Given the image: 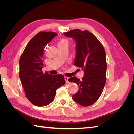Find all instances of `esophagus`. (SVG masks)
Segmentation results:
<instances>
[{
	"instance_id": "esophagus-1",
	"label": "esophagus",
	"mask_w": 134,
	"mask_h": 134,
	"mask_svg": "<svg viewBox=\"0 0 134 134\" xmlns=\"http://www.w3.org/2000/svg\"><path fill=\"white\" fill-rule=\"evenodd\" d=\"M65 82H66V83H69V80H68V79H69V78L68 77H66V76H65Z\"/></svg>"
}]
</instances>
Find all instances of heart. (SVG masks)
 Listing matches in <instances>:
<instances>
[{
	"mask_svg": "<svg viewBox=\"0 0 134 134\" xmlns=\"http://www.w3.org/2000/svg\"><path fill=\"white\" fill-rule=\"evenodd\" d=\"M59 42H63V43H68V41H67L66 40H65V39H63L62 40H61V41Z\"/></svg>",
	"mask_w": 134,
	"mask_h": 134,
	"instance_id": "1",
	"label": "heart"
}]
</instances>
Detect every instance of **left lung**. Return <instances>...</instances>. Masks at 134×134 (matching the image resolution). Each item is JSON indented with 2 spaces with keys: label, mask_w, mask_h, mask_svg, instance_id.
<instances>
[{
  "label": "left lung",
  "mask_w": 134,
  "mask_h": 134,
  "mask_svg": "<svg viewBox=\"0 0 134 134\" xmlns=\"http://www.w3.org/2000/svg\"><path fill=\"white\" fill-rule=\"evenodd\" d=\"M64 35L75 40L74 65L84 70L82 80L75 76L68 79L69 82L75 83L79 86V91L72 96V99L81 106H91L99 98L106 82L104 48L96 36L88 31L75 29Z\"/></svg>",
  "instance_id": "1"
}]
</instances>
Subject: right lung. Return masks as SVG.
Returning a JSON list of instances; mask_svg holds the SVG:
<instances>
[{
  "instance_id": "1",
  "label": "right lung",
  "mask_w": 134,
  "mask_h": 134,
  "mask_svg": "<svg viewBox=\"0 0 134 134\" xmlns=\"http://www.w3.org/2000/svg\"><path fill=\"white\" fill-rule=\"evenodd\" d=\"M58 35L40 32L27 44L19 59V76L26 97L36 106L42 107L54 100L56 91L65 83L62 74L43 73L44 47Z\"/></svg>"
}]
</instances>
